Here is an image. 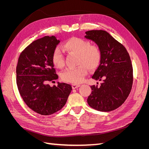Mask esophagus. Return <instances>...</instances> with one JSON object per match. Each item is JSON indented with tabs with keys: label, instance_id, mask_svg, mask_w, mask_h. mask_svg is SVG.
<instances>
[{
	"label": "esophagus",
	"instance_id": "obj_1",
	"mask_svg": "<svg viewBox=\"0 0 149 149\" xmlns=\"http://www.w3.org/2000/svg\"><path fill=\"white\" fill-rule=\"evenodd\" d=\"M79 86H80L79 84H72V88L74 89L79 88Z\"/></svg>",
	"mask_w": 149,
	"mask_h": 149
}]
</instances>
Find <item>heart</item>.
I'll list each match as a JSON object with an SVG mask.
<instances>
[{"label": "heart", "instance_id": "b5f03b06", "mask_svg": "<svg viewBox=\"0 0 149 149\" xmlns=\"http://www.w3.org/2000/svg\"><path fill=\"white\" fill-rule=\"evenodd\" d=\"M63 47L69 53L78 55L77 63L75 68H68L63 72L61 78L65 81L77 84L81 83L88 73V69L93 70L98 66L101 58V52L98 47L91 45L87 40L73 37L65 43ZM52 60L54 65L61 68L65 65L64 56L61 49L57 47L53 52Z\"/></svg>", "mask_w": 149, "mask_h": 149}]
</instances>
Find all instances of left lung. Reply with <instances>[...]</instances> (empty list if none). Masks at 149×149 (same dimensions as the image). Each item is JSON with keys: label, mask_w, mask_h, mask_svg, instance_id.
I'll list each match as a JSON object with an SVG mask.
<instances>
[{"label": "left lung", "mask_w": 149, "mask_h": 149, "mask_svg": "<svg viewBox=\"0 0 149 149\" xmlns=\"http://www.w3.org/2000/svg\"><path fill=\"white\" fill-rule=\"evenodd\" d=\"M84 38L95 43L100 49L101 58L92 76L101 81L100 86L93 85L88 103L100 111H113L124 102L131 91L133 70L125 48L104 30H89Z\"/></svg>", "instance_id": "8db88e82"}]
</instances>
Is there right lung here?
Segmentation results:
<instances>
[{
    "label": "right lung",
    "instance_id": "obj_1",
    "mask_svg": "<svg viewBox=\"0 0 149 149\" xmlns=\"http://www.w3.org/2000/svg\"><path fill=\"white\" fill-rule=\"evenodd\" d=\"M60 42L55 36L35 40L22 52L16 68L17 84L20 96L31 109L41 115H51L61 109L72 90L70 84L58 82L52 56Z\"/></svg>",
    "mask_w": 149,
    "mask_h": 149
}]
</instances>
